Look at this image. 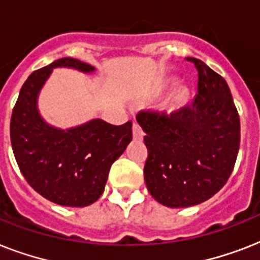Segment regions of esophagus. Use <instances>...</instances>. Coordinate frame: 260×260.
<instances>
[{"label":"esophagus","mask_w":260,"mask_h":260,"mask_svg":"<svg viewBox=\"0 0 260 260\" xmlns=\"http://www.w3.org/2000/svg\"><path fill=\"white\" fill-rule=\"evenodd\" d=\"M132 132H134V139L135 140H142L143 139V131L142 128L139 126L138 122H134V126H132Z\"/></svg>","instance_id":"34e87169"}]
</instances>
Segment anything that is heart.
Listing matches in <instances>:
<instances>
[{
    "instance_id": "obj_1",
    "label": "heart",
    "mask_w": 260,
    "mask_h": 260,
    "mask_svg": "<svg viewBox=\"0 0 260 260\" xmlns=\"http://www.w3.org/2000/svg\"><path fill=\"white\" fill-rule=\"evenodd\" d=\"M182 98H183V93H182V91H178V93L174 95V100H175V101H181Z\"/></svg>"
}]
</instances>
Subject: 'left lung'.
<instances>
[{
	"mask_svg": "<svg viewBox=\"0 0 260 260\" xmlns=\"http://www.w3.org/2000/svg\"><path fill=\"white\" fill-rule=\"evenodd\" d=\"M186 60L198 71L194 101L171 113L136 114L146 132L147 189L169 208H187L213 197L234 171L240 146V118L225 79L200 59Z\"/></svg>",
	"mask_w": 260,
	"mask_h": 260,
	"instance_id": "left-lung-1",
	"label": "left lung"
}]
</instances>
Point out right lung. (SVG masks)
Returning <instances> with one entry per match:
<instances>
[{
    "label": "right lung",
    "mask_w": 260,
    "mask_h": 260,
    "mask_svg": "<svg viewBox=\"0 0 260 260\" xmlns=\"http://www.w3.org/2000/svg\"><path fill=\"white\" fill-rule=\"evenodd\" d=\"M83 73L93 66L62 58L34 71L22 85L10 118V142L20 171L38 191L58 205L82 208L101 197L110 166L132 140V122L112 125L95 118L71 129L43 121L36 100L55 67Z\"/></svg>",
    "instance_id": "1"
}]
</instances>
